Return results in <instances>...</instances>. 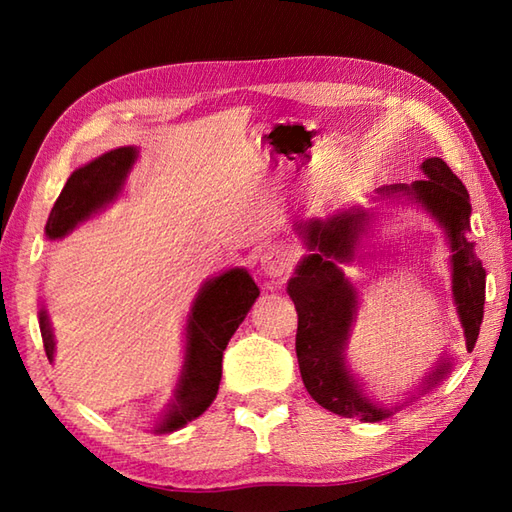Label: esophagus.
<instances>
[{
    "instance_id": "34e87169",
    "label": "esophagus",
    "mask_w": 512,
    "mask_h": 512,
    "mask_svg": "<svg viewBox=\"0 0 512 512\" xmlns=\"http://www.w3.org/2000/svg\"><path fill=\"white\" fill-rule=\"evenodd\" d=\"M259 268H262V273L266 277H284L292 268V253L284 246H270L262 255V259H259Z\"/></svg>"
}]
</instances>
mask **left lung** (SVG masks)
<instances>
[{"label":"left lung","instance_id":"obj_1","mask_svg":"<svg viewBox=\"0 0 512 512\" xmlns=\"http://www.w3.org/2000/svg\"><path fill=\"white\" fill-rule=\"evenodd\" d=\"M424 178L411 184H387L376 189L374 202L407 200L420 206L447 235L451 262L453 303L464 328L466 350H473L484 317L486 270L475 255V244L466 239L471 231V200L460 178L442 158H427L420 165ZM374 209L345 206L328 217H310L297 224L303 244L310 250L301 257L295 275L288 281V295L297 308V361L303 385L323 409L343 418L380 422L391 418L409 402L429 394L451 372L453 356H442L438 365L407 391L402 402L383 405L367 394L361 380L347 363V343L356 323L358 290L345 277L341 264L356 262Z\"/></svg>","mask_w":512,"mask_h":512}]
</instances>
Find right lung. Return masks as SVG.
Listing matches in <instances>:
<instances>
[{
    "mask_svg": "<svg viewBox=\"0 0 512 512\" xmlns=\"http://www.w3.org/2000/svg\"><path fill=\"white\" fill-rule=\"evenodd\" d=\"M138 149L127 145L107 151L72 171L46 222V237L61 239L76 226L103 211L123 193ZM259 297V288L246 268H228L206 279L195 295L184 325V361L173 398L154 427V433H173L211 407L222 380V354ZM39 330L48 361H54V332L50 314L39 303Z\"/></svg>",
    "mask_w": 512,
    "mask_h": 512,
    "instance_id": "add662e5",
    "label": "right lung"
}]
</instances>
